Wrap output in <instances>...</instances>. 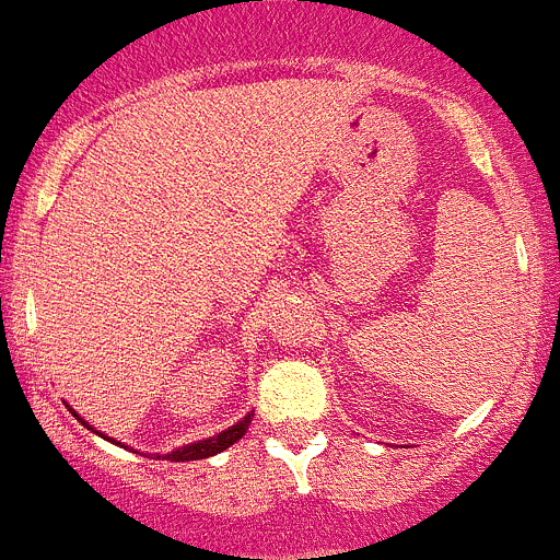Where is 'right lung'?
Returning <instances> with one entry per match:
<instances>
[{
  "mask_svg": "<svg viewBox=\"0 0 560 560\" xmlns=\"http://www.w3.org/2000/svg\"><path fill=\"white\" fill-rule=\"evenodd\" d=\"M74 417H77V413H74ZM253 417H255V410L249 413V417L241 419L238 424H233V428H228V430H222L219 435H213V439L197 441V444H186V447L174 450V453L163 455V458H168V460H199V458H210V455L222 453V450H228L230 444H235V441H238L241 435L246 433V428H249ZM80 422H82V419H80ZM82 424H85V422H82ZM85 428H89V424H85ZM107 441H113V439H107Z\"/></svg>",
  "mask_w": 560,
  "mask_h": 560,
  "instance_id": "right-lung-1",
  "label": "right lung"
}]
</instances>
